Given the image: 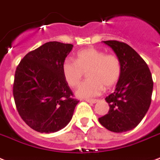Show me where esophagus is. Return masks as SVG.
<instances>
[{
  "mask_svg": "<svg viewBox=\"0 0 160 160\" xmlns=\"http://www.w3.org/2000/svg\"><path fill=\"white\" fill-rule=\"evenodd\" d=\"M85 100H86L88 103H91V104H95V103L99 101V100H96V99H86Z\"/></svg>",
  "mask_w": 160,
  "mask_h": 160,
  "instance_id": "esophagus-1",
  "label": "esophagus"
}]
</instances>
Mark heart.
Instances as JSON below:
<instances>
[{
  "label": "heart",
  "instance_id": "b5f03b06",
  "mask_svg": "<svg viewBox=\"0 0 160 160\" xmlns=\"http://www.w3.org/2000/svg\"><path fill=\"white\" fill-rule=\"evenodd\" d=\"M89 80L78 87L77 96L90 98L100 95L116 85L121 75V63L115 54H105L95 48H86L77 53L75 60L66 59L62 64V74L70 87H76L87 74Z\"/></svg>",
  "mask_w": 160,
  "mask_h": 160
}]
</instances>
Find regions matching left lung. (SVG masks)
<instances>
[{
  "instance_id": "left-lung-1",
  "label": "left lung",
  "mask_w": 160,
  "mask_h": 160,
  "mask_svg": "<svg viewBox=\"0 0 160 160\" xmlns=\"http://www.w3.org/2000/svg\"><path fill=\"white\" fill-rule=\"evenodd\" d=\"M103 42L119 58L121 75L114 92L105 98L109 112L99 121L110 131L122 133L135 128L146 114L154 83L146 62L129 45L118 41Z\"/></svg>"
}]
</instances>
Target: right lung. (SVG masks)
I'll return each mask as SVG.
<instances>
[{"instance_id":"right-lung-1","label":"right lung","mask_w":160,"mask_h":160,"mask_svg":"<svg viewBox=\"0 0 160 160\" xmlns=\"http://www.w3.org/2000/svg\"><path fill=\"white\" fill-rule=\"evenodd\" d=\"M71 44L50 41L30 51L15 73L13 96L20 116L40 133H53L71 120L79 100L65 81L62 64Z\"/></svg>"}]
</instances>
